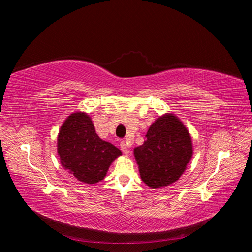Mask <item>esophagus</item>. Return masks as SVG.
<instances>
[{"mask_svg":"<svg viewBox=\"0 0 252 252\" xmlns=\"http://www.w3.org/2000/svg\"><path fill=\"white\" fill-rule=\"evenodd\" d=\"M120 146H121L122 151H123L125 155H129V146H128L127 143H126L125 141H122V142L120 143Z\"/></svg>","mask_w":252,"mask_h":252,"instance_id":"obj_1","label":"esophagus"}]
</instances>
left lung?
<instances>
[{
  "mask_svg": "<svg viewBox=\"0 0 252 252\" xmlns=\"http://www.w3.org/2000/svg\"><path fill=\"white\" fill-rule=\"evenodd\" d=\"M134 158L142 181L157 189L177 182L192 157V141L187 128L173 113L152 123Z\"/></svg>",
  "mask_w": 252,
  "mask_h": 252,
  "instance_id": "left-lung-1",
  "label": "left lung"
}]
</instances>
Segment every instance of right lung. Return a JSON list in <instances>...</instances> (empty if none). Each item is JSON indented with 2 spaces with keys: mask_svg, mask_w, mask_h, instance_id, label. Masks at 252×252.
<instances>
[{
  "mask_svg": "<svg viewBox=\"0 0 252 252\" xmlns=\"http://www.w3.org/2000/svg\"><path fill=\"white\" fill-rule=\"evenodd\" d=\"M58 155L64 169L78 181L95 184L105 178L109 166L122 152L111 143L100 139L87 113L77 111L61 126Z\"/></svg>",
  "mask_w": 252,
  "mask_h": 252,
  "instance_id": "obj_1",
  "label": "right lung"
}]
</instances>
